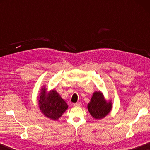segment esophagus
<instances>
[{
  "instance_id": "34e87169",
  "label": "esophagus",
  "mask_w": 150,
  "mask_h": 150,
  "mask_svg": "<svg viewBox=\"0 0 150 150\" xmlns=\"http://www.w3.org/2000/svg\"><path fill=\"white\" fill-rule=\"evenodd\" d=\"M74 106H77V107H79V106H81V103L80 102H78L77 103H75L74 104Z\"/></svg>"
}]
</instances>
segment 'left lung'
Returning a JSON list of instances; mask_svg holds the SVG:
<instances>
[{"label":"left lung","mask_w":150,"mask_h":150,"mask_svg":"<svg viewBox=\"0 0 150 150\" xmlns=\"http://www.w3.org/2000/svg\"><path fill=\"white\" fill-rule=\"evenodd\" d=\"M112 108L111 100H106L100 91L93 94L90 102L87 105L90 115L95 119H102L107 116Z\"/></svg>","instance_id":"obj_1"}]
</instances>
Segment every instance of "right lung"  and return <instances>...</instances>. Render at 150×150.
<instances>
[{
    "label": "right lung",
    "instance_id": "right-lung-1",
    "mask_svg": "<svg viewBox=\"0 0 150 150\" xmlns=\"http://www.w3.org/2000/svg\"><path fill=\"white\" fill-rule=\"evenodd\" d=\"M38 103L43 115L52 120H58L68 108L67 104L56 90L48 92L45 85L40 89Z\"/></svg>",
    "mask_w": 150,
    "mask_h": 150
}]
</instances>
